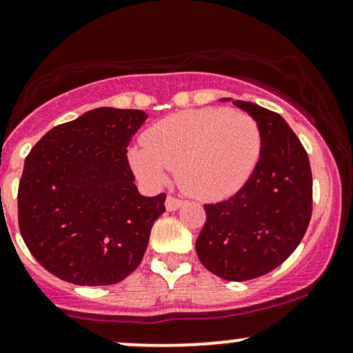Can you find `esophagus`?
Returning a JSON list of instances; mask_svg holds the SVG:
<instances>
[{
	"instance_id": "1",
	"label": "esophagus",
	"mask_w": 353,
	"mask_h": 353,
	"mask_svg": "<svg viewBox=\"0 0 353 353\" xmlns=\"http://www.w3.org/2000/svg\"><path fill=\"white\" fill-rule=\"evenodd\" d=\"M183 205H184V199L172 196V194H169V196H167V199H165V208L169 210V212H174V210L181 208Z\"/></svg>"
}]
</instances>
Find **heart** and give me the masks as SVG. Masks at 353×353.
Returning <instances> with one entry per match:
<instances>
[{
    "instance_id": "b5f03b06",
    "label": "heart",
    "mask_w": 353,
    "mask_h": 353,
    "mask_svg": "<svg viewBox=\"0 0 353 353\" xmlns=\"http://www.w3.org/2000/svg\"><path fill=\"white\" fill-rule=\"evenodd\" d=\"M263 138L243 110L203 108L165 117L145 133L133 152L138 174L152 184L176 170L177 184L198 199H220L248 183L258 165Z\"/></svg>"
}]
</instances>
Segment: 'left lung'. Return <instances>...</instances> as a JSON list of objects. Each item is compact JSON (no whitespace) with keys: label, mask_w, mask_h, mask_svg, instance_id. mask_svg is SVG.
<instances>
[{"label":"left lung","mask_w":353,"mask_h":353,"mask_svg":"<svg viewBox=\"0 0 353 353\" xmlns=\"http://www.w3.org/2000/svg\"><path fill=\"white\" fill-rule=\"evenodd\" d=\"M232 104L259 124L261 155L234 196L205 205L196 252L208 272L243 282L273 272L302 241L312 213V174L307 152L280 114Z\"/></svg>","instance_id":"8db88e82"}]
</instances>
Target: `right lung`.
<instances>
[{
    "mask_svg": "<svg viewBox=\"0 0 353 353\" xmlns=\"http://www.w3.org/2000/svg\"><path fill=\"white\" fill-rule=\"evenodd\" d=\"M137 109H92L44 134L25 159L19 227L28 251L74 285H112L138 268L165 193L141 196L128 145Z\"/></svg>",
    "mask_w": 353,
    "mask_h": 353,
    "instance_id": "1",
    "label": "right lung"
}]
</instances>
